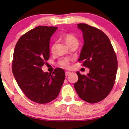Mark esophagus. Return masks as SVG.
<instances>
[{
	"label": "esophagus",
	"instance_id": "obj_1",
	"mask_svg": "<svg viewBox=\"0 0 129 129\" xmlns=\"http://www.w3.org/2000/svg\"><path fill=\"white\" fill-rule=\"evenodd\" d=\"M71 72H69V71H67V72H66V76H67V75H69L70 74H71Z\"/></svg>",
	"mask_w": 129,
	"mask_h": 129
}]
</instances>
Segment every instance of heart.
<instances>
[{
  "label": "heart",
  "instance_id": "b5f03b06",
  "mask_svg": "<svg viewBox=\"0 0 129 129\" xmlns=\"http://www.w3.org/2000/svg\"><path fill=\"white\" fill-rule=\"evenodd\" d=\"M64 39L68 45H71V44H73V43H78V40L76 39V37L73 36L72 34H66L65 36ZM54 49H55V44H52L51 47H50V50H51L52 52H54ZM58 64L62 66V67H63V68H68L70 65V60L67 58H63L62 59L60 60L59 62H58Z\"/></svg>",
  "mask_w": 129,
  "mask_h": 129
}]
</instances>
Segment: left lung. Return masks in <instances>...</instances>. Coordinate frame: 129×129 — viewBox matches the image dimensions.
<instances>
[{
	"mask_svg": "<svg viewBox=\"0 0 129 129\" xmlns=\"http://www.w3.org/2000/svg\"><path fill=\"white\" fill-rule=\"evenodd\" d=\"M77 27L83 34L84 45L79 62L90 69L81 75L74 87L79 97L90 104L104 99L112 89L117 71V58L109 37L102 30L86 24Z\"/></svg>",
	"mask_w": 129,
	"mask_h": 129,
	"instance_id": "8db88e82",
	"label": "left lung"
}]
</instances>
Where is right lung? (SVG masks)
Here are the masks:
<instances>
[{"label":"right lung","instance_id":"add662e5","mask_svg":"<svg viewBox=\"0 0 129 129\" xmlns=\"http://www.w3.org/2000/svg\"><path fill=\"white\" fill-rule=\"evenodd\" d=\"M57 29L36 27L21 36L14 49L13 74L26 97L36 103H49L56 99L64 81L62 69H55L52 74L42 70L50 57V37Z\"/></svg>","mask_w":129,"mask_h":129}]
</instances>
